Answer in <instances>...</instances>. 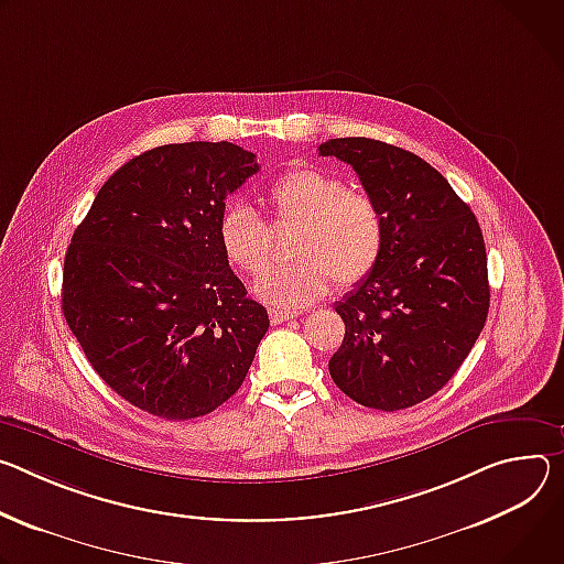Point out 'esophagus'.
<instances>
[{
	"mask_svg": "<svg viewBox=\"0 0 564 564\" xmlns=\"http://www.w3.org/2000/svg\"><path fill=\"white\" fill-rule=\"evenodd\" d=\"M295 316H297L295 311H282V308H271L269 311V318H271L273 325H282V323H286V321H291Z\"/></svg>",
	"mask_w": 564,
	"mask_h": 564,
	"instance_id": "34e87169",
	"label": "esophagus"
}]
</instances>
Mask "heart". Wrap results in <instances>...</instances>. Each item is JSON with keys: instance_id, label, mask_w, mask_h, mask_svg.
<instances>
[{"instance_id": "obj_1", "label": "heart", "mask_w": 564, "mask_h": 564, "mask_svg": "<svg viewBox=\"0 0 564 564\" xmlns=\"http://www.w3.org/2000/svg\"><path fill=\"white\" fill-rule=\"evenodd\" d=\"M269 204L278 221L295 224L284 267L267 269L253 293L275 308H297L321 300L332 280L354 289L379 264L386 219L362 191L345 178L311 165H295L269 185ZM226 262L253 275L267 262V224L243 204H228L217 224Z\"/></svg>"}]
</instances>
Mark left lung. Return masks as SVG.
Returning <instances> with one entry per match:
<instances>
[{"label":"left lung","mask_w":564,"mask_h":564,"mask_svg":"<svg viewBox=\"0 0 564 564\" xmlns=\"http://www.w3.org/2000/svg\"><path fill=\"white\" fill-rule=\"evenodd\" d=\"M321 154L349 163L386 219L379 264L336 302L345 338L329 373L365 408H412L453 379L484 329L481 228L444 174L408 150L354 137Z\"/></svg>","instance_id":"8db88e82"}]
</instances>
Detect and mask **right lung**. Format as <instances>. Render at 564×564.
Returning <instances> with one entry per match:
<instances>
[{"mask_svg": "<svg viewBox=\"0 0 564 564\" xmlns=\"http://www.w3.org/2000/svg\"><path fill=\"white\" fill-rule=\"evenodd\" d=\"M258 170L226 141L154 148L105 181L72 237L62 314L98 377L154 416L228 401L269 329L217 241L226 197Z\"/></svg>", "mask_w": 564, "mask_h": 564, "instance_id": "obj_1", "label": "right lung"}]
</instances>
